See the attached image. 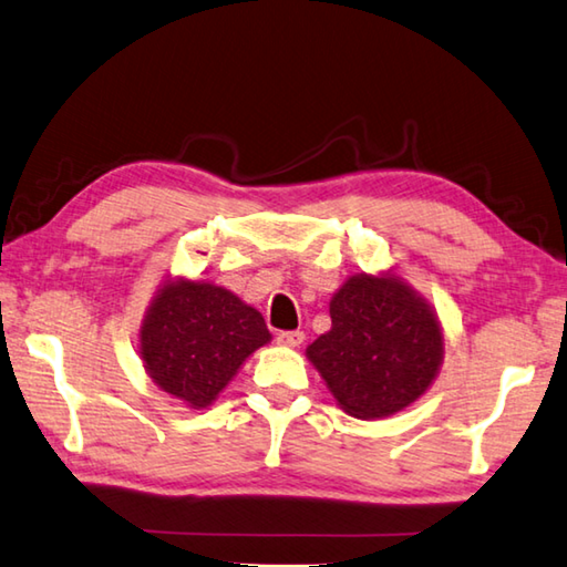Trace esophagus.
<instances>
[{
    "instance_id": "1",
    "label": "esophagus",
    "mask_w": 567,
    "mask_h": 567,
    "mask_svg": "<svg viewBox=\"0 0 567 567\" xmlns=\"http://www.w3.org/2000/svg\"><path fill=\"white\" fill-rule=\"evenodd\" d=\"M302 342H305V332H300V329H295V332L277 334V344H282V347H300Z\"/></svg>"
}]
</instances>
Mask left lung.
Here are the masks:
<instances>
[{"label": "left lung", "mask_w": 567, "mask_h": 567, "mask_svg": "<svg viewBox=\"0 0 567 567\" xmlns=\"http://www.w3.org/2000/svg\"><path fill=\"white\" fill-rule=\"evenodd\" d=\"M329 317L332 329L307 347V359L347 414L391 416L434 384L444 332L399 275H352L329 302Z\"/></svg>", "instance_id": "1"}]
</instances>
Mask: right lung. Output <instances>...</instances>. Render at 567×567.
<instances>
[{
  "mask_svg": "<svg viewBox=\"0 0 567 567\" xmlns=\"http://www.w3.org/2000/svg\"><path fill=\"white\" fill-rule=\"evenodd\" d=\"M262 315L225 287L166 280L141 324V359L161 391L205 409L255 349L270 342Z\"/></svg>",
  "mask_w": 567,
  "mask_h": 567,
  "instance_id": "obj_1",
  "label": "right lung"
}]
</instances>
